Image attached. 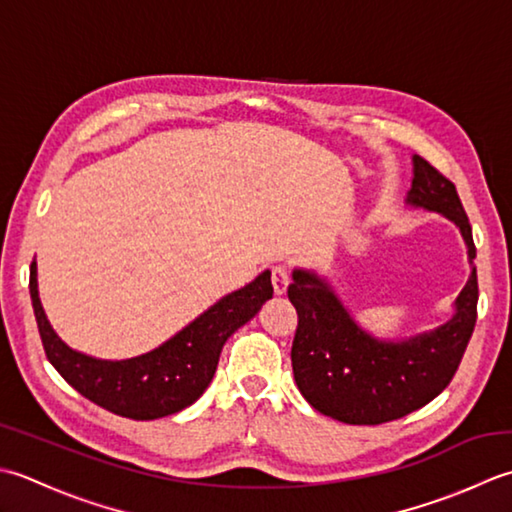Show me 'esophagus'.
I'll return each mask as SVG.
<instances>
[{
    "mask_svg": "<svg viewBox=\"0 0 512 512\" xmlns=\"http://www.w3.org/2000/svg\"><path fill=\"white\" fill-rule=\"evenodd\" d=\"M271 285H274L276 296H283L289 287V271L285 267L271 269Z\"/></svg>",
    "mask_w": 512,
    "mask_h": 512,
    "instance_id": "1",
    "label": "esophagus"
}]
</instances>
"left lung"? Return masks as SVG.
<instances>
[{"label":"left lung","instance_id":"1","mask_svg":"<svg viewBox=\"0 0 512 512\" xmlns=\"http://www.w3.org/2000/svg\"><path fill=\"white\" fill-rule=\"evenodd\" d=\"M406 205L442 214L464 238L471 276L444 325L409 338H375L358 325L325 276L314 269L291 271L287 296L298 314L294 380L316 411L344 424L391 422L429 404L453 380L475 329V243L455 185L415 154Z\"/></svg>","mask_w":512,"mask_h":512}]
</instances>
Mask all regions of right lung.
Segmentation results:
<instances>
[{
  "mask_svg": "<svg viewBox=\"0 0 512 512\" xmlns=\"http://www.w3.org/2000/svg\"><path fill=\"white\" fill-rule=\"evenodd\" d=\"M274 294L271 271L232 291L159 347L128 360H101L57 336L39 300L37 263L30 265V298L46 358L83 398L132 420H156L194 404L218 367L223 344Z\"/></svg>",
  "mask_w": 512,
  "mask_h": 512,
  "instance_id": "add662e5",
  "label": "right lung"
}]
</instances>
